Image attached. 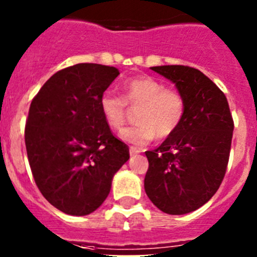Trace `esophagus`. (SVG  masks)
I'll list each match as a JSON object with an SVG mask.
<instances>
[{
  "mask_svg": "<svg viewBox=\"0 0 257 257\" xmlns=\"http://www.w3.org/2000/svg\"><path fill=\"white\" fill-rule=\"evenodd\" d=\"M140 151L138 148H135V147H131L130 148V156H136V154H139Z\"/></svg>",
  "mask_w": 257,
  "mask_h": 257,
  "instance_id": "34e87169",
  "label": "esophagus"
}]
</instances>
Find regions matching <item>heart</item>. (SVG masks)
Here are the masks:
<instances>
[{
	"instance_id": "obj_1",
	"label": "heart",
	"mask_w": 257,
	"mask_h": 257,
	"mask_svg": "<svg viewBox=\"0 0 257 257\" xmlns=\"http://www.w3.org/2000/svg\"><path fill=\"white\" fill-rule=\"evenodd\" d=\"M126 104L139 105L136 122L119 133L123 142L144 147L156 138L161 139L178 130L185 115V99L179 90L165 87L161 81L149 76L127 79L122 85V97L104 94L99 106L104 121L110 128H121L126 119Z\"/></svg>"
}]
</instances>
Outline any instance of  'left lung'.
<instances>
[{"instance_id":"8db88e82","label":"left lung","mask_w":257,"mask_h":257,"mask_svg":"<svg viewBox=\"0 0 257 257\" xmlns=\"http://www.w3.org/2000/svg\"><path fill=\"white\" fill-rule=\"evenodd\" d=\"M152 70L170 79L185 99L178 130L154 151L144 189L153 205L170 215L196 211L219 189L230 153L233 118L224 92L201 70L161 65Z\"/></svg>"}]
</instances>
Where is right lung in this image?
I'll return each mask as SVG.
<instances>
[{"instance_id": "add662e5", "label": "right lung", "mask_w": 257, "mask_h": 257, "mask_svg": "<svg viewBox=\"0 0 257 257\" xmlns=\"http://www.w3.org/2000/svg\"><path fill=\"white\" fill-rule=\"evenodd\" d=\"M119 74L81 63L56 72L29 106L26 147L38 189L61 212L85 216L108 197L115 172L130 158L114 138L99 101Z\"/></svg>"}]
</instances>
